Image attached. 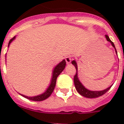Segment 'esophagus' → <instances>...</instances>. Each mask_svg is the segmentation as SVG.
<instances>
[{
  "label": "esophagus",
  "instance_id": "34e87169",
  "mask_svg": "<svg viewBox=\"0 0 124 124\" xmlns=\"http://www.w3.org/2000/svg\"><path fill=\"white\" fill-rule=\"evenodd\" d=\"M65 60L66 63H67V64H69V63H70V62L71 61V56H68L66 57Z\"/></svg>",
  "mask_w": 124,
  "mask_h": 124
}]
</instances>
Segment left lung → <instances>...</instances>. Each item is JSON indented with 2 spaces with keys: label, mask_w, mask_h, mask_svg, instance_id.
Masks as SVG:
<instances>
[{
  "label": "left lung",
  "mask_w": 124,
  "mask_h": 124,
  "mask_svg": "<svg viewBox=\"0 0 124 124\" xmlns=\"http://www.w3.org/2000/svg\"><path fill=\"white\" fill-rule=\"evenodd\" d=\"M106 39H107V41L110 42V43L112 44V46H113L115 48V50H116V53H117V50H116V47H115L114 43L110 40L109 37H108V35H106ZM71 63L75 66L76 70V74L74 76V86H75L76 89L77 90V91L78 92L81 96H84V97H87V98H96V97H100V96L104 95L105 93H107V92L110 89L112 86H110V87L104 90L100 91H89L88 90V89H87L86 88H85L84 86L81 84V83L79 81V80L78 78V66L77 64H76V62L75 61V60H73L71 62Z\"/></svg>",
  "instance_id": "obj_1"
}]
</instances>
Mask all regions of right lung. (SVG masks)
Listing matches in <instances>:
<instances>
[{
  "label": "right lung",
  "instance_id": "1",
  "mask_svg": "<svg viewBox=\"0 0 124 124\" xmlns=\"http://www.w3.org/2000/svg\"><path fill=\"white\" fill-rule=\"evenodd\" d=\"M15 37H13L12 39H10V40L9 41V43H8V47L9 46L10 43L15 39ZM65 66L66 61L64 60H63L61 62H60L58 65L56 66V67L54 68V70H53V76L52 79H51V84H50L48 88H47L46 91L44 93H43V94H41L40 95H38V96H34V97H28V96H24V95L22 94L20 95L23 96L25 98L29 99V100L33 101H42L46 99L48 97H49L51 96V94H52L53 92L54 87H55L57 78H58V76L60 75V73L64 70V68H65Z\"/></svg>",
  "mask_w": 124,
  "mask_h": 124
}]
</instances>
